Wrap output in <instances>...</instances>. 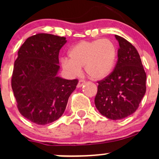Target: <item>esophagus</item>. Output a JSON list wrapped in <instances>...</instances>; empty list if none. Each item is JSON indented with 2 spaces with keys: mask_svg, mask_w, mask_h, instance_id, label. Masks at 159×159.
Listing matches in <instances>:
<instances>
[{
  "mask_svg": "<svg viewBox=\"0 0 159 159\" xmlns=\"http://www.w3.org/2000/svg\"><path fill=\"white\" fill-rule=\"evenodd\" d=\"M84 84H85V81H84V80H79V81H78V85H77V87L81 88L83 85H84Z\"/></svg>",
  "mask_w": 159,
  "mask_h": 159,
  "instance_id": "esophagus-1",
  "label": "esophagus"
}]
</instances>
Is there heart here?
<instances>
[{"mask_svg": "<svg viewBox=\"0 0 159 159\" xmlns=\"http://www.w3.org/2000/svg\"><path fill=\"white\" fill-rule=\"evenodd\" d=\"M117 53L115 44L108 39L80 41L68 51L69 59H61V67L70 77L78 76L84 67L91 79H103L113 70Z\"/></svg>", "mask_w": 159, "mask_h": 159, "instance_id": "b5f03b06", "label": "heart"}]
</instances>
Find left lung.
<instances>
[{
    "instance_id": "1",
    "label": "left lung",
    "mask_w": 159,
    "mask_h": 159,
    "mask_svg": "<svg viewBox=\"0 0 159 159\" xmlns=\"http://www.w3.org/2000/svg\"><path fill=\"white\" fill-rule=\"evenodd\" d=\"M118 41V61L113 71L98 81L95 107L111 120L127 118L138 109L146 91V74L140 55L127 40L115 35Z\"/></svg>"
}]
</instances>
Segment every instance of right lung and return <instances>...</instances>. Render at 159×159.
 <instances>
[{
    "label": "right lung",
    "mask_w": 159,
    "mask_h": 159,
    "mask_svg": "<svg viewBox=\"0 0 159 159\" xmlns=\"http://www.w3.org/2000/svg\"><path fill=\"white\" fill-rule=\"evenodd\" d=\"M66 42L64 37L38 34L28 38L17 52L11 87L20 113L37 125L58 119L78 83L57 76L59 51Z\"/></svg>",
    "instance_id": "1"
}]
</instances>
